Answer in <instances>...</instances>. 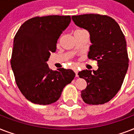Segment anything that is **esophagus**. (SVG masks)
<instances>
[{
  "mask_svg": "<svg viewBox=\"0 0 134 134\" xmlns=\"http://www.w3.org/2000/svg\"><path fill=\"white\" fill-rule=\"evenodd\" d=\"M74 72H75V74H76V77H78V76H79V75H78L77 67H74Z\"/></svg>",
  "mask_w": 134,
  "mask_h": 134,
  "instance_id": "obj_1",
  "label": "esophagus"
}]
</instances>
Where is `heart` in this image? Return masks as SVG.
<instances>
[{
	"instance_id": "b5f03b06",
	"label": "heart",
	"mask_w": 134,
	"mask_h": 134,
	"mask_svg": "<svg viewBox=\"0 0 134 134\" xmlns=\"http://www.w3.org/2000/svg\"><path fill=\"white\" fill-rule=\"evenodd\" d=\"M76 31H83V30H76Z\"/></svg>"
}]
</instances>
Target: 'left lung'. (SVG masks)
Here are the masks:
<instances>
[{
    "instance_id": "left-lung-1",
    "label": "left lung",
    "mask_w": 134,
    "mask_h": 134,
    "mask_svg": "<svg viewBox=\"0 0 134 134\" xmlns=\"http://www.w3.org/2000/svg\"><path fill=\"white\" fill-rule=\"evenodd\" d=\"M74 24L89 32L92 45L88 58L97 61V70H83L80 78L87 82L81 91L85 103L105 104L120 90L129 67L125 35L118 24L106 15L88 14L72 16Z\"/></svg>"
}]
</instances>
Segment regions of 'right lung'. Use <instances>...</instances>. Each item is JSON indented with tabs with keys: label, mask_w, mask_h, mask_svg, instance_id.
Segmentation results:
<instances>
[{
	"label": "right lung",
	"mask_w": 134,
	"mask_h": 134,
	"mask_svg": "<svg viewBox=\"0 0 134 134\" xmlns=\"http://www.w3.org/2000/svg\"><path fill=\"white\" fill-rule=\"evenodd\" d=\"M70 21V16H36L24 22L15 35L12 69L18 88L32 103H54L75 77L71 69L53 71L46 63L51 53L55 52L57 41Z\"/></svg>",
	"instance_id": "right-lung-1"
}]
</instances>
